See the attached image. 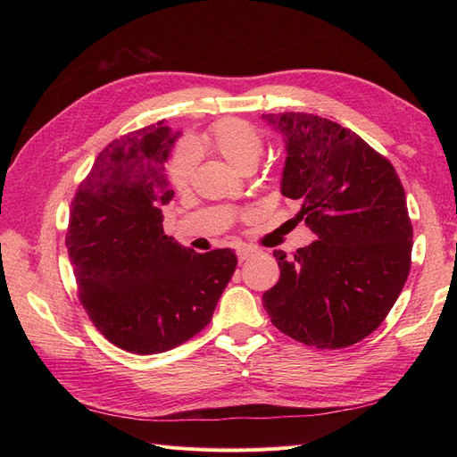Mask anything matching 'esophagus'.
<instances>
[{
    "label": "esophagus",
    "mask_w": 457,
    "mask_h": 457,
    "mask_svg": "<svg viewBox=\"0 0 457 457\" xmlns=\"http://www.w3.org/2000/svg\"><path fill=\"white\" fill-rule=\"evenodd\" d=\"M253 253H257V250H253V247H245V245H242V247H238V250H237L238 261H245L247 257H252Z\"/></svg>",
    "instance_id": "1"
}]
</instances>
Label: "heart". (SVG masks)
<instances>
[{
    "mask_svg": "<svg viewBox=\"0 0 457 457\" xmlns=\"http://www.w3.org/2000/svg\"><path fill=\"white\" fill-rule=\"evenodd\" d=\"M207 143L219 150L234 168L242 170L247 163H257L261 152H262V137L252 126V123L242 120H223L207 135ZM198 163V148L195 143H183L177 148L173 160L170 162L168 175L170 183L177 188L183 190L188 187L195 168Z\"/></svg>",
    "mask_w": 457,
    "mask_h": 457,
    "instance_id": "b5f03b06",
    "label": "heart"
}]
</instances>
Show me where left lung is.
Returning <instances> with one entry per match:
<instances>
[{"label": "left lung", "mask_w": 457, "mask_h": 457, "mask_svg": "<svg viewBox=\"0 0 457 457\" xmlns=\"http://www.w3.org/2000/svg\"><path fill=\"white\" fill-rule=\"evenodd\" d=\"M284 137L280 190L316 234L294 257L274 250L280 278L262 307L282 334L316 349L368 337L406 284L411 220L391 165L354 131L305 112L262 114Z\"/></svg>", "instance_id": "left-lung-1"}]
</instances>
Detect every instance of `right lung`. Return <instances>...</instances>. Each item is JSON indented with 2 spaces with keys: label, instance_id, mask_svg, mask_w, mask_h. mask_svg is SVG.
Wrapping results in <instances>:
<instances>
[{
  "label": "right lung",
  "instance_id": "right-lung-1",
  "mask_svg": "<svg viewBox=\"0 0 457 457\" xmlns=\"http://www.w3.org/2000/svg\"><path fill=\"white\" fill-rule=\"evenodd\" d=\"M179 133L165 120L110 143L96 156L71 207L66 232L79 301L116 347L171 351L212 322L237 255L196 253L163 234L173 198L165 173Z\"/></svg>",
  "mask_w": 457,
  "mask_h": 457
}]
</instances>
